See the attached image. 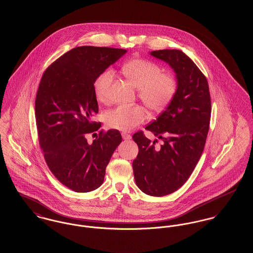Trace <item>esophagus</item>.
I'll list each match as a JSON object with an SVG mask.
<instances>
[{
	"instance_id": "esophagus-1",
	"label": "esophagus",
	"mask_w": 253,
	"mask_h": 253,
	"mask_svg": "<svg viewBox=\"0 0 253 253\" xmlns=\"http://www.w3.org/2000/svg\"><path fill=\"white\" fill-rule=\"evenodd\" d=\"M122 137H123L124 140H126V141H128V140L131 139V136H130L129 134H127V133L126 132H122Z\"/></svg>"
}]
</instances>
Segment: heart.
Masks as SVG:
<instances>
[{
  "instance_id": "1",
  "label": "heart",
  "mask_w": 253,
  "mask_h": 253,
  "mask_svg": "<svg viewBox=\"0 0 253 253\" xmlns=\"http://www.w3.org/2000/svg\"><path fill=\"white\" fill-rule=\"evenodd\" d=\"M122 72L138 88V97L151 111L163 110L172 100L177 90V82L172 75L162 73L161 67L148 60H129L122 66ZM113 77L114 72L107 69L94 81V94L99 102L107 100ZM146 118V111L137 105H121L105 113L107 126L122 131L131 130Z\"/></svg>"
}]
</instances>
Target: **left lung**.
Masks as SVG:
<instances>
[{"mask_svg": "<svg viewBox=\"0 0 253 253\" xmlns=\"http://www.w3.org/2000/svg\"><path fill=\"white\" fill-rule=\"evenodd\" d=\"M150 55L166 62L176 74L177 90L168 107L146 127L162 140L133 135L139 153L133 161L137 186L147 195L165 196L183 186L203 153L210 128L211 102L209 83L181 50L163 49Z\"/></svg>", "mask_w": 253, "mask_h": 253, "instance_id": "1", "label": "left lung"}]
</instances>
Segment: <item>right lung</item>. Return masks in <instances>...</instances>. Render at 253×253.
<instances>
[{
  "mask_svg": "<svg viewBox=\"0 0 253 253\" xmlns=\"http://www.w3.org/2000/svg\"><path fill=\"white\" fill-rule=\"evenodd\" d=\"M126 53L121 48L75 47L41 79L35 101L41 148L54 176L75 192H89L103 184L107 164L122 142L117 129L101 130L90 145L85 136L101 127L92 120L99 110L94 81Z\"/></svg>",
  "mask_w": 253,
  "mask_h": 253,
  "instance_id": "1",
  "label": "right lung"
}]
</instances>
